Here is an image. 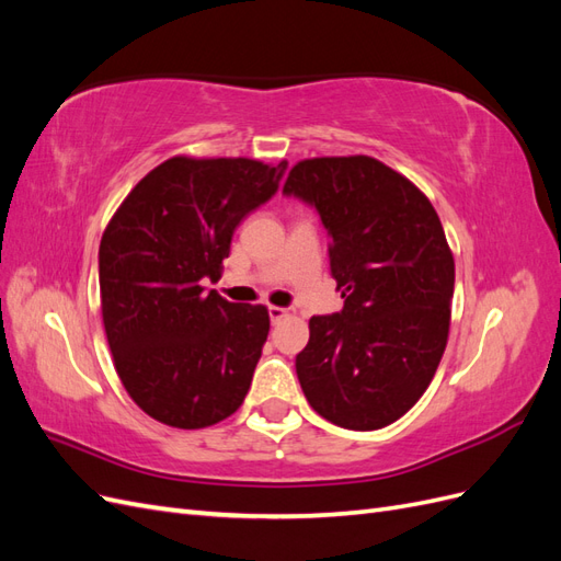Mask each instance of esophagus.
I'll return each mask as SVG.
<instances>
[{"label":"esophagus","mask_w":561,"mask_h":561,"mask_svg":"<svg viewBox=\"0 0 561 561\" xmlns=\"http://www.w3.org/2000/svg\"><path fill=\"white\" fill-rule=\"evenodd\" d=\"M287 313V309H280V307H268V318H271V322H278V320H283Z\"/></svg>","instance_id":"34e87169"}]
</instances>
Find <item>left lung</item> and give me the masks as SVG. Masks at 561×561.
Returning a JSON list of instances; mask_svg holds the SVG:
<instances>
[{"mask_svg": "<svg viewBox=\"0 0 561 561\" xmlns=\"http://www.w3.org/2000/svg\"><path fill=\"white\" fill-rule=\"evenodd\" d=\"M330 236L344 307L309 320L297 379L336 426L377 431L410 412L443 360L454 257L431 201L369 157L299 161L283 186Z\"/></svg>", "mask_w": 561, "mask_h": 561, "instance_id": "left-lung-1", "label": "left lung"}]
</instances>
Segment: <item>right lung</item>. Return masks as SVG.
Returning <instances> with one entry per match:
<instances>
[{
  "instance_id": "add662e5",
  "label": "right lung",
  "mask_w": 561,
  "mask_h": 561,
  "mask_svg": "<svg viewBox=\"0 0 561 561\" xmlns=\"http://www.w3.org/2000/svg\"><path fill=\"white\" fill-rule=\"evenodd\" d=\"M287 161L168 159L112 217L98 252L116 375L142 412L206 428L245 400L268 311L206 290L243 219L278 192Z\"/></svg>"
}]
</instances>
